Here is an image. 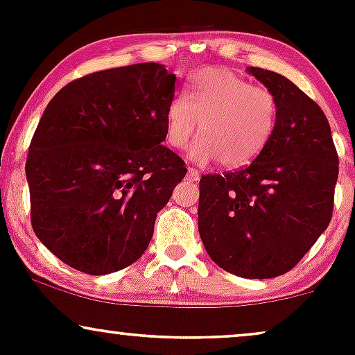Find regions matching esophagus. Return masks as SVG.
Segmentation results:
<instances>
[{
    "mask_svg": "<svg viewBox=\"0 0 355 355\" xmlns=\"http://www.w3.org/2000/svg\"><path fill=\"white\" fill-rule=\"evenodd\" d=\"M187 178H189V180H191V182H197L198 178H200V173H198L195 168H191V166H189V172H187Z\"/></svg>",
    "mask_w": 355,
    "mask_h": 355,
    "instance_id": "esophagus-1",
    "label": "esophagus"
}]
</instances>
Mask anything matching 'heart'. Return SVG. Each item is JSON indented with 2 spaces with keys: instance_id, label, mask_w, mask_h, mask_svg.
Wrapping results in <instances>:
<instances>
[{
  "instance_id": "obj_1",
  "label": "heart",
  "mask_w": 355,
  "mask_h": 355,
  "mask_svg": "<svg viewBox=\"0 0 355 355\" xmlns=\"http://www.w3.org/2000/svg\"><path fill=\"white\" fill-rule=\"evenodd\" d=\"M279 116L274 93L254 87L229 68H207L193 76L187 95L170 101L165 113V141L185 148L197 133L200 140L190 150L197 164L220 160L227 168L254 162L270 141Z\"/></svg>"
}]
</instances>
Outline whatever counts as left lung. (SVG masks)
Here are the masks:
<instances>
[{"label": "left lung", "instance_id": "obj_1", "mask_svg": "<svg viewBox=\"0 0 355 355\" xmlns=\"http://www.w3.org/2000/svg\"><path fill=\"white\" fill-rule=\"evenodd\" d=\"M247 71L274 93V135L247 168L200 178L198 232L223 270L272 279L295 267L331 223L339 157L315 101L279 73Z\"/></svg>", "mask_w": 355, "mask_h": 355}]
</instances>
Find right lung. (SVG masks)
<instances>
[{
  "label": "right lung",
  "mask_w": 355,
  "mask_h": 355,
  "mask_svg": "<svg viewBox=\"0 0 355 355\" xmlns=\"http://www.w3.org/2000/svg\"><path fill=\"white\" fill-rule=\"evenodd\" d=\"M173 73L137 63L92 73L53 96L26 160L31 225L61 262L89 275L132 266L185 177L162 145Z\"/></svg>",
  "instance_id": "1"
}]
</instances>
